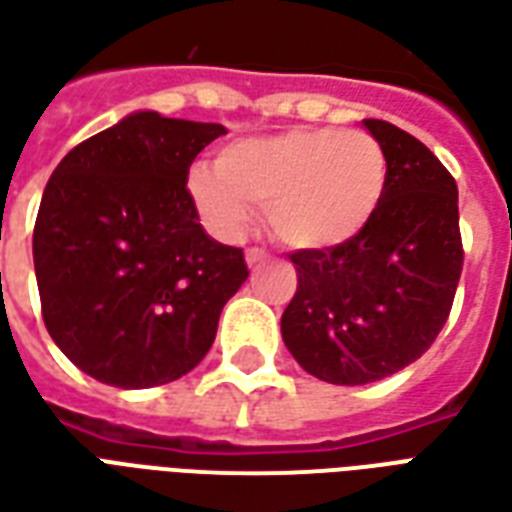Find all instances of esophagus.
<instances>
[{
    "mask_svg": "<svg viewBox=\"0 0 512 512\" xmlns=\"http://www.w3.org/2000/svg\"><path fill=\"white\" fill-rule=\"evenodd\" d=\"M266 249H260V246H249L246 249V263H249V268H257L260 263H266Z\"/></svg>",
    "mask_w": 512,
    "mask_h": 512,
    "instance_id": "esophagus-1",
    "label": "esophagus"
}]
</instances>
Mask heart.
Instances as JSON below:
<instances>
[{
  "label": "heart",
  "mask_w": 512,
  "mask_h": 512,
  "mask_svg": "<svg viewBox=\"0 0 512 512\" xmlns=\"http://www.w3.org/2000/svg\"><path fill=\"white\" fill-rule=\"evenodd\" d=\"M389 183L384 145L367 131L290 128L227 145L216 169H189L191 202L222 238H241L252 205L293 249H337L376 219Z\"/></svg>",
  "instance_id": "heart-1"
}]
</instances>
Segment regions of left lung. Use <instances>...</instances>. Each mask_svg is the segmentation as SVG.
<instances>
[{
    "label": "left lung",
    "instance_id": "left-lung-1",
    "mask_svg": "<svg viewBox=\"0 0 512 512\" xmlns=\"http://www.w3.org/2000/svg\"><path fill=\"white\" fill-rule=\"evenodd\" d=\"M365 126L389 164L381 211L348 244L290 255L299 288L282 312L293 359L340 386L417 362L450 318L463 268L455 178L417 136L373 117Z\"/></svg>",
    "mask_w": 512,
    "mask_h": 512
}]
</instances>
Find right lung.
Wrapping results in <instances>:
<instances>
[{"label":"right lung","mask_w":512,"mask_h":512,"mask_svg":"<svg viewBox=\"0 0 512 512\" xmlns=\"http://www.w3.org/2000/svg\"><path fill=\"white\" fill-rule=\"evenodd\" d=\"M222 134L136 112L73 147L46 183L32 233L43 323L101 384L186 376L249 277L244 249L205 235L186 189L191 161Z\"/></svg>","instance_id":"obj_1"}]
</instances>
